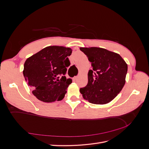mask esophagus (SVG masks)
Instances as JSON below:
<instances>
[{
	"mask_svg": "<svg viewBox=\"0 0 149 149\" xmlns=\"http://www.w3.org/2000/svg\"><path fill=\"white\" fill-rule=\"evenodd\" d=\"M78 76H74V77L73 78V79L74 80H76V79H78Z\"/></svg>",
	"mask_w": 149,
	"mask_h": 149,
	"instance_id": "esophagus-1",
	"label": "esophagus"
}]
</instances>
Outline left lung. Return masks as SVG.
Instances as JSON below:
<instances>
[{"mask_svg":"<svg viewBox=\"0 0 149 149\" xmlns=\"http://www.w3.org/2000/svg\"><path fill=\"white\" fill-rule=\"evenodd\" d=\"M91 62L88 82L79 91L84 100L96 104L111 101L123 88L127 65L119 54L97 47L80 48Z\"/></svg>","mask_w":149,"mask_h":149,"instance_id":"8db88e82","label":"left lung"}]
</instances>
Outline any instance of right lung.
I'll use <instances>...</instances> for the list:
<instances>
[{
  "label": "right lung",
  "instance_id": "add662e5",
  "mask_svg": "<svg viewBox=\"0 0 149 149\" xmlns=\"http://www.w3.org/2000/svg\"><path fill=\"white\" fill-rule=\"evenodd\" d=\"M71 53L70 48L49 46L26 59L23 74L38 100L52 102L64 98L72 82L65 76Z\"/></svg>",
  "mask_w": 149,
  "mask_h": 149
}]
</instances>
